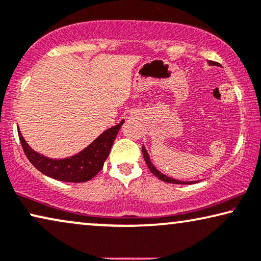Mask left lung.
<instances>
[{
    "label": "left lung",
    "mask_w": 261,
    "mask_h": 261,
    "mask_svg": "<svg viewBox=\"0 0 261 261\" xmlns=\"http://www.w3.org/2000/svg\"><path fill=\"white\" fill-rule=\"evenodd\" d=\"M209 65H219V64H218V62H215V61H209ZM142 151H143V156H144V160H145V162H146V166H148V168H149V170L151 171L152 174L156 176V177H159L160 179H162L163 182L175 183V185H190V183H195L196 182V181H194V182H182V181H177V179L170 178V177H168V176L163 175L162 172H160L155 167L152 166L151 161H150L149 155H148V152H146V150H145L144 146H142Z\"/></svg>",
    "instance_id": "left-lung-1"
}]
</instances>
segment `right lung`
Returning a JSON list of instances; mask_svg holds the SVG:
<instances>
[{
  "instance_id": "obj_1",
  "label": "right lung",
  "mask_w": 261,
  "mask_h": 261,
  "mask_svg": "<svg viewBox=\"0 0 261 261\" xmlns=\"http://www.w3.org/2000/svg\"><path fill=\"white\" fill-rule=\"evenodd\" d=\"M123 123L124 120L118 125L110 127L109 130L102 132L92 144L84 149L82 152L64 160L47 159L35 152L25 143L20 130H17V132H19V138L24 155L39 171L59 181L78 183L89 181L101 170L111 150L113 141L117 137V134Z\"/></svg>"
}]
</instances>
